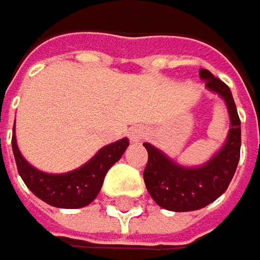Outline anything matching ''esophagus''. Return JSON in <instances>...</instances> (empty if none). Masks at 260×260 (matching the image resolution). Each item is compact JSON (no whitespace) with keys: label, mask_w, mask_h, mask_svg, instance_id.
Returning a JSON list of instances; mask_svg holds the SVG:
<instances>
[{"label":"esophagus","mask_w":260,"mask_h":260,"mask_svg":"<svg viewBox=\"0 0 260 260\" xmlns=\"http://www.w3.org/2000/svg\"><path fill=\"white\" fill-rule=\"evenodd\" d=\"M144 128L142 127H135V128H132L130 130V138H132V141L133 142H139L142 138H144Z\"/></svg>","instance_id":"obj_1"}]
</instances>
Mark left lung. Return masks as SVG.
Returning <instances> with one entry per match:
<instances>
[{
	"label": "left lung",
	"mask_w": 260,
	"mask_h": 260,
	"mask_svg": "<svg viewBox=\"0 0 260 260\" xmlns=\"http://www.w3.org/2000/svg\"><path fill=\"white\" fill-rule=\"evenodd\" d=\"M200 78L206 89L216 93L225 103L230 128L224 145L203 165L183 167L162 150L145 142L148 164L144 182L151 198L164 209L173 212L198 210L219 198L229 188L241 153V121L233 95L225 83L213 77L207 69H200Z\"/></svg>",
	"instance_id": "8db88e82"
}]
</instances>
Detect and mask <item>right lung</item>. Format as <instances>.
<instances>
[{"label":"right lung","instance_id":"1","mask_svg":"<svg viewBox=\"0 0 260 260\" xmlns=\"http://www.w3.org/2000/svg\"><path fill=\"white\" fill-rule=\"evenodd\" d=\"M128 144V139L122 138L100 148L92 159L77 170L63 174H48L25 160L18 148L15 132L12 136L18 173L27 188L47 204L60 209H78L90 204L101 191L107 171L122 157Z\"/></svg>","mask_w":260,"mask_h":260}]
</instances>
